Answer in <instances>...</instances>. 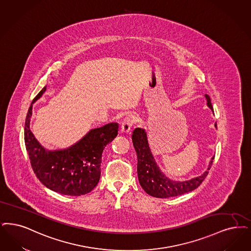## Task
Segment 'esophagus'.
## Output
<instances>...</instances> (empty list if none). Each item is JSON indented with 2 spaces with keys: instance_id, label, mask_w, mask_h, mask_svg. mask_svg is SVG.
I'll return each mask as SVG.
<instances>
[{
  "instance_id": "obj_1",
  "label": "esophagus",
  "mask_w": 251,
  "mask_h": 251,
  "mask_svg": "<svg viewBox=\"0 0 251 251\" xmlns=\"http://www.w3.org/2000/svg\"><path fill=\"white\" fill-rule=\"evenodd\" d=\"M136 118L133 114H128L122 121L121 123V131L123 133H128L130 131V128L135 123Z\"/></svg>"
}]
</instances>
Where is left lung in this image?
Instances as JSON below:
<instances>
[{
    "mask_svg": "<svg viewBox=\"0 0 251 251\" xmlns=\"http://www.w3.org/2000/svg\"><path fill=\"white\" fill-rule=\"evenodd\" d=\"M207 106L213 110L210 97L205 94ZM217 128V123H215ZM131 140L137 155V175L141 187L148 194L156 198H170L179 196L197 189L208 175L215 156L211 159L207 170L201 176L191 180L173 181L169 179L154 160L151 153L147 132L142 128H135L132 131Z\"/></svg>",
    "mask_w": 251,
    "mask_h": 251,
    "instance_id": "obj_1",
    "label": "left lung"
}]
</instances>
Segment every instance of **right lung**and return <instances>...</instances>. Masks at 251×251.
I'll use <instances>...</instances> for the list:
<instances>
[{"label": "right lung", "instance_id": "right-lung-1", "mask_svg": "<svg viewBox=\"0 0 251 251\" xmlns=\"http://www.w3.org/2000/svg\"><path fill=\"white\" fill-rule=\"evenodd\" d=\"M46 90L47 86L32 100L25 121L24 140L31 167L42 184L51 191L69 196L87 194L100 180L101 154L118 135L119 124L112 122L92 129L65 150L49 151L36 140L30 129L32 103Z\"/></svg>", "mask_w": 251, "mask_h": 251}]
</instances>
